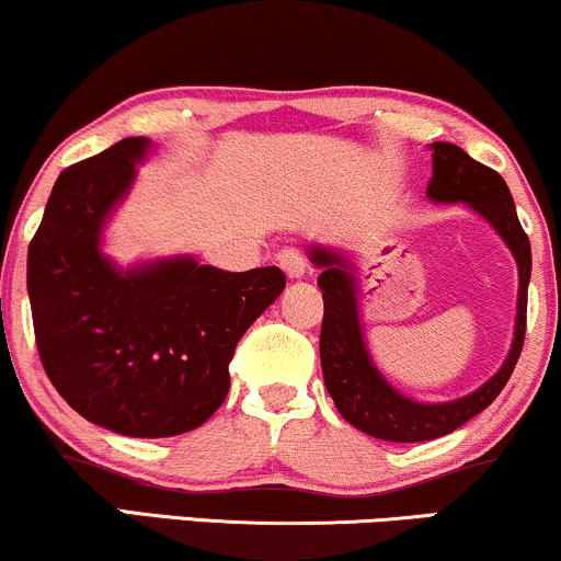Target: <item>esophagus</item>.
Listing matches in <instances>:
<instances>
[{
  "label": "esophagus",
  "instance_id": "34e87169",
  "mask_svg": "<svg viewBox=\"0 0 561 561\" xmlns=\"http://www.w3.org/2000/svg\"><path fill=\"white\" fill-rule=\"evenodd\" d=\"M276 264L282 266V272L287 274V279H302L305 272H308V264H305V259L300 253L293 251V248H285V251L276 256Z\"/></svg>",
  "mask_w": 561,
  "mask_h": 561
}]
</instances>
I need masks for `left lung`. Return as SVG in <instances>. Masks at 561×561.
<instances>
[{"instance_id": "1", "label": "left lung", "mask_w": 561, "mask_h": 561, "mask_svg": "<svg viewBox=\"0 0 561 561\" xmlns=\"http://www.w3.org/2000/svg\"><path fill=\"white\" fill-rule=\"evenodd\" d=\"M432 179L427 198L435 204H466L492 230L505 240L517 264V305L513 344L505 363L484 386L469 396L453 401L422 403L409 399L382 378L365 344L363 313H359L357 266L336 248L313 243L308 256L321 268L318 287L323 289V325H321V367L339 414L352 427L391 443H424L450 435L479 411L497 399L513 375L526 339L528 282H530V240L520 228L515 202L500 173L469 158L450 141H432Z\"/></svg>"}]
</instances>
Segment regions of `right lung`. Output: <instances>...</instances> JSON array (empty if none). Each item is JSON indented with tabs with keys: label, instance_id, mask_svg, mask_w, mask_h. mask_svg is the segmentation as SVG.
Returning a JSON list of instances; mask_svg holds the SVG:
<instances>
[{
	"label": "right lung",
	"instance_id": "1",
	"mask_svg": "<svg viewBox=\"0 0 561 561\" xmlns=\"http://www.w3.org/2000/svg\"><path fill=\"white\" fill-rule=\"evenodd\" d=\"M152 141L129 137L56 179L27 248L35 344L84 420L126 437L202 427L230 391L240 336L285 289L276 266L222 272L194 256L118 266L103 230Z\"/></svg>",
	"mask_w": 561,
	"mask_h": 561
}]
</instances>
